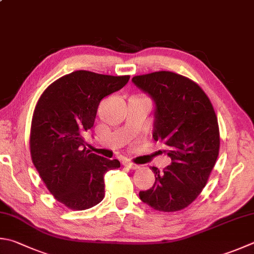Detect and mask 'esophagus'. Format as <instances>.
<instances>
[{"instance_id":"1","label":"esophagus","mask_w":254,"mask_h":254,"mask_svg":"<svg viewBox=\"0 0 254 254\" xmlns=\"http://www.w3.org/2000/svg\"><path fill=\"white\" fill-rule=\"evenodd\" d=\"M123 165L128 167V168H130V169H137L138 168V166L136 164H133V162H131L129 159H124Z\"/></svg>"}]
</instances>
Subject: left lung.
<instances>
[{
  "label": "left lung",
  "mask_w": 254,
  "mask_h": 254,
  "mask_svg": "<svg viewBox=\"0 0 254 254\" xmlns=\"http://www.w3.org/2000/svg\"><path fill=\"white\" fill-rule=\"evenodd\" d=\"M154 98V139L166 145L171 164L151 167L155 184L140 191L142 202L164 212L180 211L192 203L207 185L220 149L218 118L200 86L174 71H154L132 77Z\"/></svg>",
  "instance_id": "8db88e82"
}]
</instances>
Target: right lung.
Returning a JSON list of instances; mask_svg holds the SVG:
<instances>
[{
    "label": "right lung",
    "mask_w": 254,
    "mask_h": 254,
    "mask_svg": "<svg viewBox=\"0 0 254 254\" xmlns=\"http://www.w3.org/2000/svg\"><path fill=\"white\" fill-rule=\"evenodd\" d=\"M130 76L75 70L47 87L33 113L32 161L57 201L86 210L105 197L104 176L121 162L86 151L85 133L94 126L104 97L125 86Z\"/></svg>",
    "instance_id": "obj_1"
}]
</instances>
